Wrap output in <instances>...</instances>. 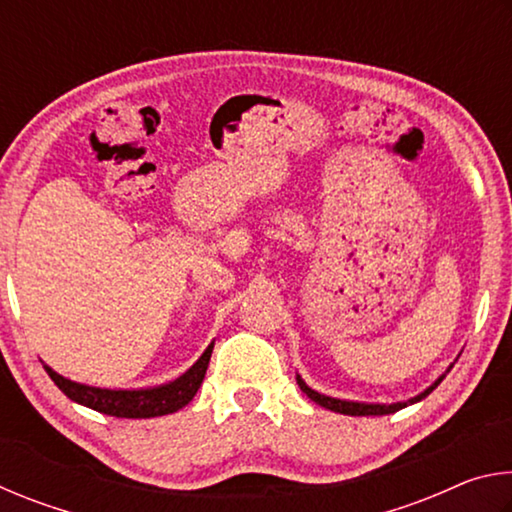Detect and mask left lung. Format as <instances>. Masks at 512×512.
<instances>
[{
    "label": "left lung",
    "mask_w": 512,
    "mask_h": 512,
    "mask_svg": "<svg viewBox=\"0 0 512 512\" xmlns=\"http://www.w3.org/2000/svg\"><path fill=\"white\" fill-rule=\"evenodd\" d=\"M449 368H452V366H449ZM443 377H445V375H443ZM443 377H438V379L433 381V384L427 388V391L420 393V395H415V397H411L409 402H395V404H366V402L336 400V397H329V395H323V393L314 391V388H309V386L305 384V381H302L300 375H298L296 379H298L300 391L307 393L309 400H314L316 404L325 406V409L334 411V413H343V415H388V413H395V411L404 409V406H409V404H415V402L424 400V397H427V395L433 391V388H436V386L440 384V381H443Z\"/></svg>",
    "instance_id": "left-lung-1"
}]
</instances>
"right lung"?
Segmentation results:
<instances>
[{"mask_svg":"<svg viewBox=\"0 0 512 512\" xmlns=\"http://www.w3.org/2000/svg\"><path fill=\"white\" fill-rule=\"evenodd\" d=\"M214 343L207 345V350L201 354L192 368L178 379L169 381V384L153 386V388H137V391H112V388H97L88 384H79L56 370L45 366L49 377L54 384L63 391L69 400L79 402L88 409H94L106 415H115V418H158V415L176 413L183 409L185 404L194 400L198 388H201L207 366H210Z\"/></svg>","mask_w":512,"mask_h":512,"instance_id":"1","label":"right lung"}]
</instances>
